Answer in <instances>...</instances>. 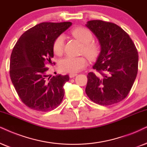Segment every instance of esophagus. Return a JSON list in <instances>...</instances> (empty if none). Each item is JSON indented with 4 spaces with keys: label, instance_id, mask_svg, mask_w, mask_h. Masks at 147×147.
<instances>
[{
    "label": "esophagus",
    "instance_id": "esophagus-1",
    "mask_svg": "<svg viewBox=\"0 0 147 147\" xmlns=\"http://www.w3.org/2000/svg\"><path fill=\"white\" fill-rule=\"evenodd\" d=\"M77 73H70V75H69V77L70 78H73V77H75V76H77Z\"/></svg>",
    "mask_w": 147,
    "mask_h": 147
}]
</instances>
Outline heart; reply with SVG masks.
I'll return each mask as SVG.
<instances>
[{"instance_id": "obj_1", "label": "heart", "mask_w": 147, "mask_h": 147, "mask_svg": "<svg viewBox=\"0 0 147 147\" xmlns=\"http://www.w3.org/2000/svg\"><path fill=\"white\" fill-rule=\"evenodd\" d=\"M71 34L83 42L81 53L85 54L91 60H95L99 56L101 47L99 42L94 40V36L90 30L85 27H77L72 30ZM64 45V35L60 34L53 43V51L55 55L60 56L63 54ZM87 65V59L84 55L79 57L67 56L60 61L59 68L62 72L75 73L86 67Z\"/></svg>"}]
</instances>
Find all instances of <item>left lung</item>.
Listing matches in <instances>:
<instances>
[{
  "label": "left lung",
  "mask_w": 147,
  "mask_h": 147,
  "mask_svg": "<svg viewBox=\"0 0 147 147\" xmlns=\"http://www.w3.org/2000/svg\"><path fill=\"white\" fill-rule=\"evenodd\" d=\"M86 26L96 35L101 51L87 75L85 92L98 105L109 106L127 97L138 73V54L127 33L114 23L91 20Z\"/></svg>",
  "instance_id": "8db88e82"
}]
</instances>
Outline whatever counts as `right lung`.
<instances>
[{
    "mask_svg": "<svg viewBox=\"0 0 147 147\" xmlns=\"http://www.w3.org/2000/svg\"><path fill=\"white\" fill-rule=\"evenodd\" d=\"M71 25L70 22H42L26 31L15 45L9 74L20 98L30 109L47 112L62 102L69 76L49 77L47 66L52 64L55 39Z\"/></svg>",
    "mask_w": 147,
    "mask_h": 147,
    "instance_id": "add662e5",
    "label": "right lung"
}]
</instances>
